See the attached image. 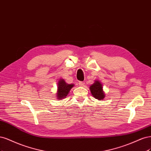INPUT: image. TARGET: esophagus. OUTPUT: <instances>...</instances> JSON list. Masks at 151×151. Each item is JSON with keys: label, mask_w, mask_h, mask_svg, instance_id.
Listing matches in <instances>:
<instances>
[{"label": "esophagus", "mask_w": 151, "mask_h": 151, "mask_svg": "<svg viewBox=\"0 0 151 151\" xmlns=\"http://www.w3.org/2000/svg\"><path fill=\"white\" fill-rule=\"evenodd\" d=\"M78 85H79V86H84L85 83H84L83 82V81H79Z\"/></svg>", "instance_id": "1"}]
</instances>
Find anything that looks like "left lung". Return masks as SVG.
Wrapping results in <instances>:
<instances>
[{"mask_svg": "<svg viewBox=\"0 0 151 151\" xmlns=\"http://www.w3.org/2000/svg\"><path fill=\"white\" fill-rule=\"evenodd\" d=\"M103 87L102 85L99 81H95L93 85H91L90 87L91 93L92 95L96 99L99 100H103L105 97V94L103 91Z\"/></svg>", "mask_w": 151, "mask_h": 151, "instance_id": "1", "label": "left lung"}]
</instances>
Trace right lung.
I'll use <instances>...</instances> for the list:
<instances>
[{
  "mask_svg": "<svg viewBox=\"0 0 151 151\" xmlns=\"http://www.w3.org/2000/svg\"><path fill=\"white\" fill-rule=\"evenodd\" d=\"M58 93L57 97L59 100H61L64 98H66V96L68 94L70 90L72 87H73V85H69L66 83L64 80L61 79L58 83Z\"/></svg>",
  "mask_w": 151,
  "mask_h": 151,
  "instance_id": "right-lung-1",
  "label": "right lung"
}]
</instances>
